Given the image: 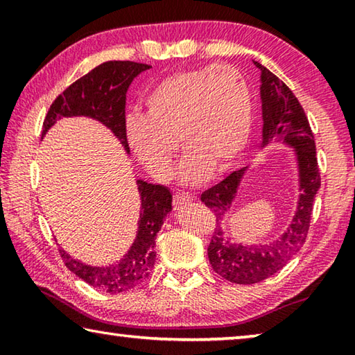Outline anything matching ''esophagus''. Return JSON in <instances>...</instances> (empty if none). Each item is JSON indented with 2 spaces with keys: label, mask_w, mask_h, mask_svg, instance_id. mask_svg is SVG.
<instances>
[{
  "label": "esophagus",
  "mask_w": 355,
  "mask_h": 355,
  "mask_svg": "<svg viewBox=\"0 0 355 355\" xmlns=\"http://www.w3.org/2000/svg\"><path fill=\"white\" fill-rule=\"evenodd\" d=\"M192 200H194V199H192V196L183 194V192H177V194L173 196V207H175V208H182V207L189 205V203H191Z\"/></svg>",
  "instance_id": "34e87169"
}]
</instances>
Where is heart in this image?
I'll use <instances>...</instances> for the list:
<instances>
[{"instance_id":"heart-1","label":"heart","mask_w":355,"mask_h":355,"mask_svg":"<svg viewBox=\"0 0 355 355\" xmlns=\"http://www.w3.org/2000/svg\"><path fill=\"white\" fill-rule=\"evenodd\" d=\"M252 97L243 75L232 65L177 71L166 76L146 98V114L127 122V141L155 178L173 172L178 142L188 152L182 182L199 184L209 169L225 171L248 146Z\"/></svg>"}]
</instances>
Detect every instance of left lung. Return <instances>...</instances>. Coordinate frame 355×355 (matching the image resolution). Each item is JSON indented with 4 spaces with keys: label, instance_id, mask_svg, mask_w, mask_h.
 Segmentation results:
<instances>
[{
    "label": "left lung",
    "instance_id": "obj_1",
    "mask_svg": "<svg viewBox=\"0 0 355 355\" xmlns=\"http://www.w3.org/2000/svg\"><path fill=\"white\" fill-rule=\"evenodd\" d=\"M254 64L260 69L261 81L263 128L260 147L264 148L271 142H282L293 148L297 163L299 197L291 224L279 239L268 244H241L232 243V239L225 236L220 220H224L225 214L230 211L248 167L232 172L200 196V200L213 209L219 222L208 245L209 264L220 277L239 285L258 284L271 277L302 248L309 233L316 192L321 188L315 137L302 106L290 87L272 71L260 62L254 61Z\"/></svg>",
    "mask_w": 355,
    "mask_h": 355
}]
</instances>
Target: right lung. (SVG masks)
<instances>
[{"instance_id":"obj_1","label":"right lung","mask_w":355,"mask_h":355,"mask_svg":"<svg viewBox=\"0 0 355 355\" xmlns=\"http://www.w3.org/2000/svg\"><path fill=\"white\" fill-rule=\"evenodd\" d=\"M152 65L133 61H107L69 86L53 101L44 120L42 137L62 117H91L110 128L130 153L125 123L127 91L135 78ZM141 196V213L135 243L117 263L91 266L59 249L71 272L94 288L116 294L128 291L148 277L155 264V239L164 218L172 211V194L163 184L136 180Z\"/></svg>"}]
</instances>
